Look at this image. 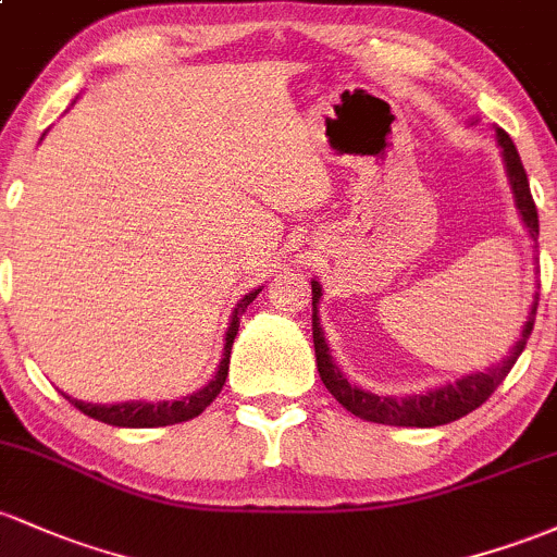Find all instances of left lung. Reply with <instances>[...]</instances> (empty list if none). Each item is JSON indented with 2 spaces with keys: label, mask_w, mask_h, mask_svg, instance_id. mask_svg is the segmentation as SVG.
<instances>
[{
  "label": "left lung",
  "mask_w": 557,
  "mask_h": 557,
  "mask_svg": "<svg viewBox=\"0 0 557 557\" xmlns=\"http://www.w3.org/2000/svg\"><path fill=\"white\" fill-rule=\"evenodd\" d=\"M472 124V122H470ZM496 146L502 151V161H505L507 181H510L512 199H516L520 223L525 225L529 236H540V218H536L534 199H531L529 177H525L523 164H520L516 143L510 140V135L505 129L496 127ZM313 286V348H315V367H319L321 382L326 385V391L332 393L350 414L361 417L367 422L376 424H396V428H435V424H446L459 420V417L470 414L472 409L483 404L496 387L502 385L507 372L512 369V363L518 361V356L525 348V339H529L531 329H534V315L536 305H540V295H534L531 302V313L525 319L523 332H520L518 343L512 345L510 356L502 358V363L483 369V372H472L459 376L457 382H446L441 387H430L428 393H417V396H376L372 391H363V387L350 385L348 376L343 374V369L334 363L332 352H329V343L324 337V329H321L319 319V302H321V284L315 278H310Z\"/></svg>",
  "instance_id": "obj_1"
}]
</instances>
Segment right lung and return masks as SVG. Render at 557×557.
<instances>
[{
  "instance_id": "add662e5",
  "label": "right lung",
  "mask_w": 557,
  "mask_h": 557,
  "mask_svg": "<svg viewBox=\"0 0 557 557\" xmlns=\"http://www.w3.org/2000/svg\"><path fill=\"white\" fill-rule=\"evenodd\" d=\"M76 103V100H74ZM262 289H252L249 295H244L242 300L236 302L231 313V324L228 332H225V348H223V358L218 363V372H214L212 380L207 382L205 387H199L190 396H183L177 400H124V404H85V400H76L71 396H63L71 400L79 411H85L87 417L92 420L106 422V424H116V428H164V424H177L185 420H194L199 417L201 411L218 398V393L223 391L225 376H228V363H231V348L233 339L238 334V324H242L244 310L249 308V302L260 295Z\"/></svg>"
}]
</instances>
